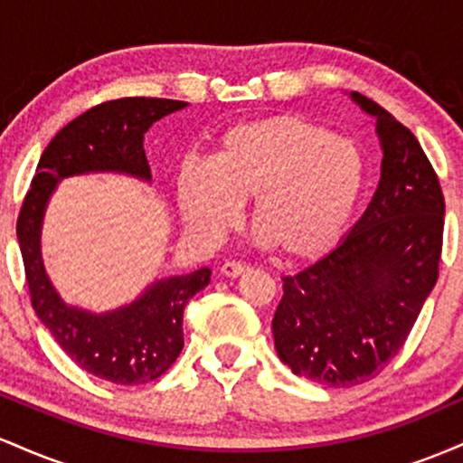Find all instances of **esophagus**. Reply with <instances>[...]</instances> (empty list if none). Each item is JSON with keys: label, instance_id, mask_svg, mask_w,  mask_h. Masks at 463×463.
Segmentation results:
<instances>
[{"label": "esophagus", "instance_id": "1", "mask_svg": "<svg viewBox=\"0 0 463 463\" xmlns=\"http://www.w3.org/2000/svg\"><path fill=\"white\" fill-rule=\"evenodd\" d=\"M248 265L241 263V261H226L224 265H222L220 272L226 276V279H237V276L246 274L248 272Z\"/></svg>", "mask_w": 463, "mask_h": 463}]
</instances>
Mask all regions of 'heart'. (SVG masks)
I'll return each mask as SVG.
<instances>
[{
  "label": "heart",
  "mask_w": 463,
  "mask_h": 463,
  "mask_svg": "<svg viewBox=\"0 0 463 463\" xmlns=\"http://www.w3.org/2000/svg\"><path fill=\"white\" fill-rule=\"evenodd\" d=\"M359 143L302 115H274L232 126L209 165L189 161L176 176V200L189 232L215 239L252 200L259 241L291 261L328 252L346 231L364 191Z\"/></svg>",
  "instance_id": "obj_1"
}]
</instances>
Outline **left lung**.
I'll return each instance as SVG.
<instances>
[{
  "instance_id": "1",
  "label": "left lung",
  "mask_w": 463,
  "mask_h": 463,
  "mask_svg": "<svg viewBox=\"0 0 463 463\" xmlns=\"http://www.w3.org/2000/svg\"><path fill=\"white\" fill-rule=\"evenodd\" d=\"M350 98L376 117L379 187L333 252L285 276L272 320L280 361L328 387L365 383L401 353L439 276L444 235L442 187L413 132Z\"/></svg>"
}]
</instances>
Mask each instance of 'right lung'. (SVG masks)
Returning a JSON list of instances; mask_svg holds the SVG:
<instances>
[{
  "label": "right lung",
  "mask_w": 463,
  "mask_h": 463,
  "mask_svg": "<svg viewBox=\"0 0 463 463\" xmlns=\"http://www.w3.org/2000/svg\"><path fill=\"white\" fill-rule=\"evenodd\" d=\"M187 102L163 98H121L98 104L62 128L41 154L32 187L17 220L30 300L73 364L117 385H141L172 368L184 346L183 313L204 289L211 269L156 280L139 300L95 316L61 300L41 259V224L52 191L62 178L89 172H121L150 180L143 135L161 117Z\"/></svg>",
  "instance_id": "right-lung-1"
}]
</instances>
